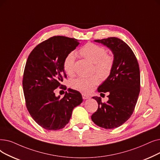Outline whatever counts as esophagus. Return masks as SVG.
I'll return each instance as SVG.
<instances>
[{
	"mask_svg": "<svg viewBox=\"0 0 160 160\" xmlns=\"http://www.w3.org/2000/svg\"><path fill=\"white\" fill-rule=\"evenodd\" d=\"M82 98L84 99H88L90 98V97L89 95H87L85 94H82Z\"/></svg>",
	"mask_w": 160,
	"mask_h": 160,
	"instance_id": "esophagus-1",
	"label": "esophagus"
}]
</instances>
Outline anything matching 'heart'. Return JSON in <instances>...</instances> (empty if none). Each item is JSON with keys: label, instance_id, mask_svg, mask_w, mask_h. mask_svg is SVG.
<instances>
[{"label": "heart", "instance_id": "heart-1", "mask_svg": "<svg viewBox=\"0 0 160 160\" xmlns=\"http://www.w3.org/2000/svg\"><path fill=\"white\" fill-rule=\"evenodd\" d=\"M79 53L83 58L94 63L93 72H96L102 80L108 78L112 71L114 59L112 55L107 53L105 48L93 43H88L81 48ZM75 58V53L70 52L63 59V67L65 72L68 75H71L74 72ZM99 82V77L95 75L89 78L74 79L71 82V86L74 89L82 93H89Z\"/></svg>", "mask_w": 160, "mask_h": 160}]
</instances>
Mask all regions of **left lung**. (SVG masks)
Here are the masks:
<instances>
[{
	"label": "left lung",
	"instance_id": "8db88e82",
	"mask_svg": "<svg viewBox=\"0 0 160 160\" xmlns=\"http://www.w3.org/2000/svg\"><path fill=\"white\" fill-rule=\"evenodd\" d=\"M112 51L114 63L108 77L97 89L101 94L108 92V101L93 97L98 109L92 121L101 128L114 129L122 126L133 114L140 92V70L137 59L130 47L120 38L110 37L95 40Z\"/></svg>",
	"mask_w": 160,
	"mask_h": 160
}]
</instances>
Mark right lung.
<instances>
[{"label": "right lung", "mask_w": 160, "mask_h": 160, "mask_svg": "<svg viewBox=\"0 0 160 160\" xmlns=\"http://www.w3.org/2000/svg\"><path fill=\"white\" fill-rule=\"evenodd\" d=\"M78 41L63 36L51 37L34 48L27 59L23 78L26 107L34 120L47 130L63 128L74 108L83 101L76 90L68 89L62 99L54 92L67 77L63 59L78 46Z\"/></svg>", "instance_id": "obj_1"}]
</instances>
